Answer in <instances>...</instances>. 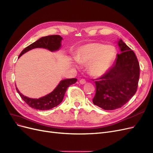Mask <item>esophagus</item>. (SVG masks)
Instances as JSON below:
<instances>
[{"instance_id":"obj_1","label":"esophagus","mask_w":153,"mask_h":153,"mask_svg":"<svg viewBox=\"0 0 153 153\" xmlns=\"http://www.w3.org/2000/svg\"><path fill=\"white\" fill-rule=\"evenodd\" d=\"M80 84H82V85H83V84H85V83H86V81L84 80V79H81V80H80Z\"/></svg>"}]
</instances>
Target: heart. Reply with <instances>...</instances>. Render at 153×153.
<instances>
[{"instance_id": "obj_1", "label": "heart", "mask_w": 153, "mask_h": 153, "mask_svg": "<svg viewBox=\"0 0 153 153\" xmlns=\"http://www.w3.org/2000/svg\"><path fill=\"white\" fill-rule=\"evenodd\" d=\"M116 57V50L112 45L101 43H90L82 45L76 53V60L88 65V71L93 76L104 75L111 67Z\"/></svg>"}]
</instances>
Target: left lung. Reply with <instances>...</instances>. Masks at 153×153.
Listing matches in <instances>:
<instances>
[{"label": "left lung", "mask_w": 153, "mask_h": 153, "mask_svg": "<svg viewBox=\"0 0 153 153\" xmlns=\"http://www.w3.org/2000/svg\"><path fill=\"white\" fill-rule=\"evenodd\" d=\"M120 54L114 65L96 80V92L92 102L104 110H114L127 103L137 89L140 67L137 58L122 39L118 40Z\"/></svg>", "instance_id": "8db88e82"}]
</instances>
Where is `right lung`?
<instances>
[{"label": "right lung", "instance_id": "add662e5", "mask_svg": "<svg viewBox=\"0 0 153 153\" xmlns=\"http://www.w3.org/2000/svg\"><path fill=\"white\" fill-rule=\"evenodd\" d=\"M62 40V38L60 35H49L41 37L23 49L19 54V57L26 53V52L35 48L47 49L51 52L59 51L61 46ZM76 81V78L62 80L53 91L39 99H33L25 96L19 91L17 87H16V88L21 97L31 108L42 111L49 110L57 106L62 102L68 87L72 84L75 83Z\"/></svg>", "mask_w": 153, "mask_h": 153}]
</instances>
